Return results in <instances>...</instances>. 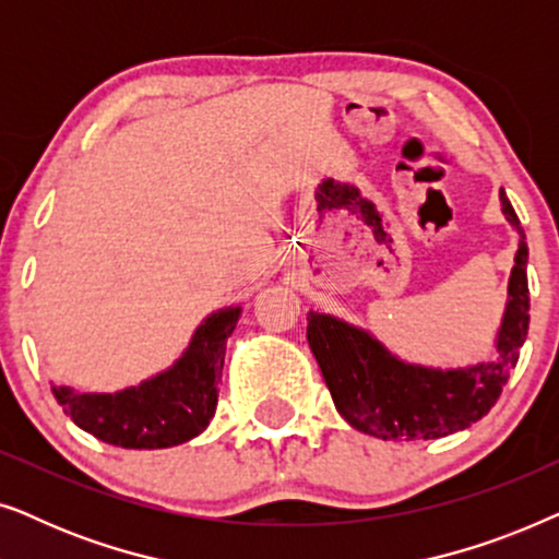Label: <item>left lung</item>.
<instances>
[{
    "label": "left lung",
    "mask_w": 559,
    "mask_h": 559,
    "mask_svg": "<svg viewBox=\"0 0 559 559\" xmlns=\"http://www.w3.org/2000/svg\"><path fill=\"white\" fill-rule=\"evenodd\" d=\"M499 201L503 216L516 228L519 249L509 277V300L496 338L493 361L468 369H430L407 364L389 354L361 328L323 312H308L312 356L331 389L335 409L358 432L379 440L445 438L478 423L499 400L530 331V249L503 188Z\"/></svg>",
    "instance_id": "obj_1"
}]
</instances>
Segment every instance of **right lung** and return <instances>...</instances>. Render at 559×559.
Instances as JSON below:
<instances>
[{"label":"right lung","mask_w":559,"mask_h":559,"mask_svg":"<svg viewBox=\"0 0 559 559\" xmlns=\"http://www.w3.org/2000/svg\"><path fill=\"white\" fill-rule=\"evenodd\" d=\"M241 308L211 312L170 369L117 394H79L52 386V394L81 430L117 448L155 450L193 440L209 427L218 404L226 341Z\"/></svg>","instance_id":"obj_1"}]
</instances>
